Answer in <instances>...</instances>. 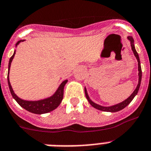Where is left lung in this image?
Masks as SVG:
<instances>
[{"label": "left lung", "instance_id": "1", "mask_svg": "<svg viewBox=\"0 0 151 151\" xmlns=\"http://www.w3.org/2000/svg\"><path fill=\"white\" fill-rule=\"evenodd\" d=\"M127 38L128 40L130 41V45H131V49H132L133 52H134V56L136 57L137 60L138 62V76H139V81H138V84L137 86L136 89L134 90V91L133 92V93L130 95V97L126 99L125 101H124L123 102L120 104H117L116 105H114V106H111V107H103V106H101L99 104H97L93 103V101H91L90 99L89 96L87 94V90L86 88H84V91H85V96L87 97V101H89L90 104L91 106H93L94 108L97 109V110H100V111H107V112H117L119 111H121L122 109H124V107H126L132 101V100L134 99V97H135L137 95V93H138V91H139V88H140V82H141V78H142V70H141V67H140V58H139V56H138V54L137 52L135 50V47H134V39L131 36H129L127 37Z\"/></svg>", "mask_w": 151, "mask_h": 151}]
</instances>
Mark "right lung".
Masks as SVG:
<instances>
[{
	"instance_id": "obj_1",
	"label": "right lung",
	"mask_w": 151,
	"mask_h": 151,
	"mask_svg": "<svg viewBox=\"0 0 151 151\" xmlns=\"http://www.w3.org/2000/svg\"><path fill=\"white\" fill-rule=\"evenodd\" d=\"M24 40H21L17 41L16 44V46H17V44L21 41H24ZM15 51L14 52V54L12 55L10 60H9V64H8V73H7V82H8V86L9 89L11 91V93L12 95V97L14 98V100L17 101L18 104L20 106L24 108L29 112H31L33 114H46V113L50 112V111H54V109H56L57 107L60 105L61 103L63 97H64V87L66 83L68 82V80H66L64 81L61 83L57 91L54 93V95H52L51 97L46 98V99L40 100V101H24L21 98H19L17 95L15 94L14 92L12 87L10 83V80H9V71H10V68H11V64L12 60H13L14 57Z\"/></svg>"
}]
</instances>
